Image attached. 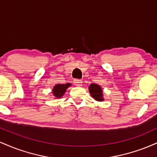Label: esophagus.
<instances>
[{
    "mask_svg": "<svg viewBox=\"0 0 157 157\" xmlns=\"http://www.w3.org/2000/svg\"><path fill=\"white\" fill-rule=\"evenodd\" d=\"M74 83H75V85L76 86H82V81L81 80H74Z\"/></svg>",
    "mask_w": 157,
    "mask_h": 157,
    "instance_id": "1",
    "label": "esophagus"
}]
</instances>
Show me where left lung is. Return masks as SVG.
<instances>
[{
	"mask_svg": "<svg viewBox=\"0 0 157 157\" xmlns=\"http://www.w3.org/2000/svg\"><path fill=\"white\" fill-rule=\"evenodd\" d=\"M89 90L91 96L95 100L99 102L103 101V91H102V87L100 85L96 83H91L89 86Z\"/></svg>",
	"mask_w": 157,
	"mask_h": 157,
	"instance_id": "left-lung-1",
	"label": "left lung"
}]
</instances>
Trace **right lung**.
<instances>
[{"instance_id": "obj_1", "label": "right lung", "mask_w": 157, "mask_h": 157, "mask_svg": "<svg viewBox=\"0 0 157 157\" xmlns=\"http://www.w3.org/2000/svg\"><path fill=\"white\" fill-rule=\"evenodd\" d=\"M71 86V84L69 83V82L66 84H56L53 87V89H52V92L53 94L54 97H55V99L61 98L64 95L65 92L66 91V89Z\"/></svg>"}]
</instances>
